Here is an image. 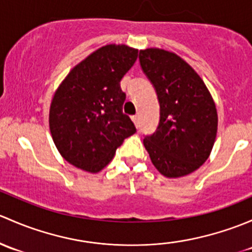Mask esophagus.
<instances>
[{
    "instance_id": "34e87169",
    "label": "esophagus",
    "mask_w": 252,
    "mask_h": 252,
    "mask_svg": "<svg viewBox=\"0 0 252 252\" xmlns=\"http://www.w3.org/2000/svg\"><path fill=\"white\" fill-rule=\"evenodd\" d=\"M132 121L134 123V125H138V115H133L132 116Z\"/></svg>"
}]
</instances>
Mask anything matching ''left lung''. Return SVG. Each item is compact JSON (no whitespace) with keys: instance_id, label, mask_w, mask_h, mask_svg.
Wrapping results in <instances>:
<instances>
[{"instance_id":"obj_1","label":"left lung","mask_w":252,"mask_h":252,"mask_svg":"<svg viewBox=\"0 0 252 252\" xmlns=\"http://www.w3.org/2000/svg\"><path fill=\"white\" fill-rule=\"evenodd\" d=\"M139 64L157 92L160 121L143 144L165 177L198 170L217 133V110L201 77L181 57L159 48L139 51Z\"/></svg>"}]
</instances>
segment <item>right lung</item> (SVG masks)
Listing matches in <instances>:
<instances>
[{
  "instance_id": "obj_1",
  "label": "right lung",
  "mask_w": 252,
  "mask_h": 252,
  "mask_svg": "<svg viewBox=\"0 0 252 252\" xmlns=\"http://www.w3.org/2000/svg\"><path fill=\"white\" fill-rule=\"evenodd\" d=\"M138 49L107 45L77 64L56 91L49 109V129L57 149L71 165L99 172L124 139L136 132L123 113L120 87Z\"/></svg>"
}]
</instances>
